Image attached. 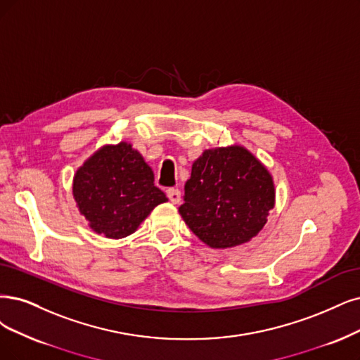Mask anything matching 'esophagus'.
Listing matches in <instances>:
<instances>
[{
    "label": "esophagus",
    "mask_w": 360,
    "mask_h": 360,
    "mask_svg": "<svg viewBox=\"0 0 360 360\" xmlns=\"http://www.w3.org/2000/svg\"><path fill=\"white\" fill-rule=\"evenodd\" d=\"M166 194H167V197H169L170 203L178 205V203L181 202V191H179L178 188H169V190L166 191Z\"/></svg>",
    "instance_id": "34e87169"
}]
</instances>
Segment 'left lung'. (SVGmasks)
Segmentation results:
<instances>
[{
	"instance_id": "1",
	"label": "left lung",
	"mask_w": 360,
	"mask_h": 360,
	"mask_svg": "<svg viewBox=\"0 0 360 360\" xmlns=\"http://www.w3.org/2000/svg\"><path fill=\"white\" fill-rule=\"evenodd\" d=\"M274 203L269 169L234 143L205 150L195 160L178 212L205 245L229 249L258 236Z\"/></svg>"
}]
</instances>
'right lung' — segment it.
I'll use <instances>...</instances> for the list:
<instances>
[{
	"mask_svg": "<svg viewBox=\"0 0 360 360\" xmlns=\"http://www.w3.org/2000/svg\"><path fill=\"white\" fill-rule=\"evenodd\" d=\"M72 195L89 227L106 238L133 234L155 206L167 202L154 185L153 169L124 141L101 146L77 169Z\"/></svg>",
	"mask_w": 360,
	"mask_h": 360,
	"instance_id": "obj_1",
	"label": "right lung"
}]
</instances>
